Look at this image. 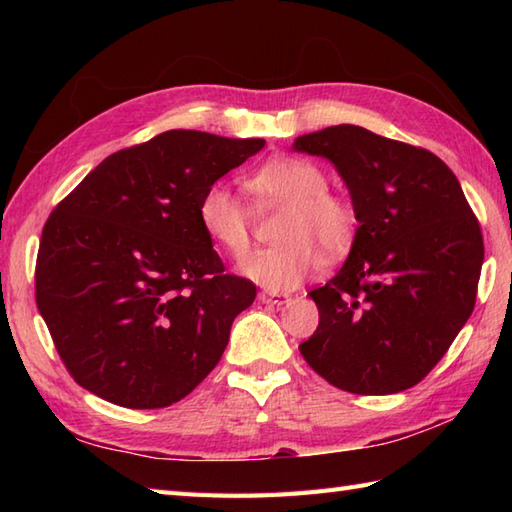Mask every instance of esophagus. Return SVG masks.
I'll return each instance as SVG.
<instances>
[{
	"mask_svg": "<svg viewBox=\"0 0 512 512\" xmlns=\"http://www.w3.org/2000/svg\"><path fill=\"white\" fill-rule=\"evenodd\" d=\"M259 301L262 303H270V306H284V303L290 301L288 295H277V292H259Z\"/></svg>",
	"mask_w": 512,
	"mask_h": 512,
	"instance_id": "34e87169",
	"label": "esophagus"
}]
</instances>
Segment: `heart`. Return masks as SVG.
Instances as JSON below:
<instances>
[{"label": "heart", "instance_id": "1", "mask_svg": "<svg viewBox=\"0 0 512 512\" xmlns=\"http://www.w3.org/2000/svg\"><path fill=\"white\" fill-rule=\"evenodd\" d=\"M248 189L262 204L288 206L279 226V239L242 266L255 284L273 292L292 290L312 275L325 255L336 257L350 248L356 233L354 206L328 191V178L319 165L295 156L266 160L246 178ZM202 231L235 259L250 250V209L224 182H213L198 202Z\"/></svg>", "mask_w": 512, "mask_h": 512}]
</instances>
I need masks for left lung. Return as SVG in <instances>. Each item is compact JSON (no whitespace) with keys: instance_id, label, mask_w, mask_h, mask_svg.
Masks as SVG:
<instances>
[{"instance_id":"obj_1","label":"left lung","mask_w":512,"mask_h":512,"mask_svg":"<svg viewBox=\"0 0 512 512\" xmlns=\"http://www.w3.org/2000/svg\"><path fill=\"white\" fill-rule=\"evenodd\" d=\"M292 149L332 162L358 222L343 268L310 292L319 328L303 358L350 394L418 385L469 321L482 273L480 222L458 178L431 151L358 125L299 136Z\"/></svg>"}]
</instances>
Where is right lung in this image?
I'll return each mask as SVG.
<instances>
[{
    "instance_id": "add662e5",
    "label": "right lung",
    "mask_w": 512,
    "mask_h": 512,
    "mask_svg": "<svg viewBox=\"0 0 512 512\" xmlns=\"http://www.w3.org/2000/svg\"><path fill=\"white\" fill-rule=\"evenodd\" d=\"M264 145L171 129L105 158L50 213L35 297L81 387L121 407L160 409L220 363L257 288L224 273L198 202Z\"/></svg>"
}]
</instances>
